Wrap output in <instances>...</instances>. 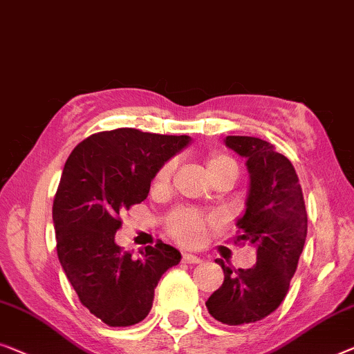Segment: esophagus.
Here are the masks:
<instances>
[{
	"mask_svg": "<svg viewBox=\"0 0 354 354\" xmlns=\"http://www.w3.org/2000/svg\"><path fill=\"white\" fill-rule=\"evenodd\" d=\"M183 263H189V265H197V263H202V260L192 253H183Z\"/></svg>",
	"mask_w": 354,
	"mask_h": 354,
	"instance_id": "34e87169",
	"label": "esophagus"
}]
</instances>
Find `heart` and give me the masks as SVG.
<instances>
[{
	"label": "heart",
	"mask_w": 354,
	"mask_h": 354,
	"mask_svg": "<svg viewBox=\"0 0 354 354\" xmlns=\"http://www.w3.org/2000/svg\"><path fill=\"white\" fill-rule=\"evenodd\" d=\"M225 170H237L236 162L225 153H213L208 158V171H225ZM173 173V162L165 163L157 173V184L168 183ZM213 218H203L192 210H178L173 213L168 220V229L170 234L183 245H201L205 239L207 227L213 225Z\"/></svg>",
	"instance_id": "obj_1"
}]
</instances>
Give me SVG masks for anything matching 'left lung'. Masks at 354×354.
I'll return each mask as SVG.
<instances>
[{
    "label": "left lung",
    "instance_id": "obj_1",
    "mask_svg": "<svg viewBox=\"0 0 354 354\" xmlns=\"http://www.w3.org/2000/svg\"><path fill=\"white\" fill-rule=\"evenodd\" d=\"M225 142L247 158L250 186L236 242L255 245L257 263L234 270L218 258L225 281L205 305L216 321L242 326L270 316L286 298L305 245L308 215L295 168L272 144L252 136H227Z\"/></svg>",
    "mask_w": 354,
    "mask_h": 354
}]
</instances>
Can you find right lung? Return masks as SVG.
Here are the masks:
<instances>
[{"mask_svg": "<svg viewBox=\"0 0 354 354\" xmlns=\"http://www.w3.org/2000/svg\"><path fill=\"white\" fill-rule=\"evenodd\" d=\"M189 136L101 131L68 156L53 203L57 257L83 306L111 327H128L149 315L153 290L181 261L175 247L158 242L134 257L115 243L120 213L147 197L151 181Z\"/></svg>", "mask_w": 354, "mask_h": 354, "instance_id": "obj_1", "label": "right lung"}]
</instances>
